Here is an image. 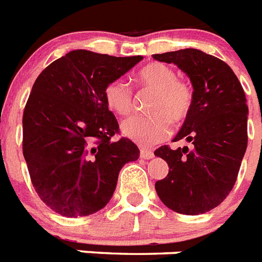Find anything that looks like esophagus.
<instances>
[{"instance_id": "34e87169", "label": "esophagus", "mask_w": 262, "mask_h": 262, "mask_svg": "<svg viewBox=\"0 0 262 262\" xmlns=\"http://www.w3.org/2000/svg\"><path fill=\"white\" fill-rule=\"evenodd\" d=\"M139 154H141V158H143V160H150V158L154 157V152L151 150H148V148H141Z\"/></svg>"}]
</instances>
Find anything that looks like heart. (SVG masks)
I'll return each mask as SVG.
<instances>
[{
  "label": "heart",
  "mask_w": 262,
  "mask_h": 262,
  "mask_svg": "<svg viewBox=\"0 0 262 262\" xmlns=\"http://www.w3.org/2000/svg\"><path fill=\"white\" fill-rule=\"evenodd\" d=\"M137 82L144 89L154 91L148 101L150 115H141L125 120L121 133L141 146L160 143L170 134V120L181 123L189 116L193 106V89L177 78L174 69L161 62L148 63L135 75ZM108 110L119 116H127L134 110V96L128 85L115 79L104 89Z\"/></svg>",
  "instance_id": "heart-1"
}]
</instances>
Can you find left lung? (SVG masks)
<instances>
[{
    "mask_svg": "<svg viewBox=\"0 0 262 262\" xmlns=\"http://www.w3.org/2000/svg\"><path fill=\"white\" fill-rule=\"evenodd\" d=\"M152 58L177 64L193 86L192 111L173 139H185L192 147L157 148L154 154L166 161L169 173L157 181L156 190L161 202L179 214H204L219 206L237 181L248 147L245 92L229 64L200 50Z\"/></svg>",
    "mask_w": 262,
    "mask_h": 262,
    "instance_id": "left-lung-1",
    "label": "left lung"
}]
</instances>
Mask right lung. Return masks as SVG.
<instances>
[{"label": "right lung", "instance_id": "right-lung-1", "mask_svg": "<svg viewBox=\"0 0 262 262\" xmlns=\"http://www.w3.org/2000/svg\"><path fill=\"white\" fill-rule=\"evenodd\" d=\"M142 60L74 50L39 74L23 115V154L32 185L62 216H88L108 204L119 171L139 158L120 133L104 89Z\"/></svg>", "mask_w": 262, "mask_h": 262}]
</instances>
